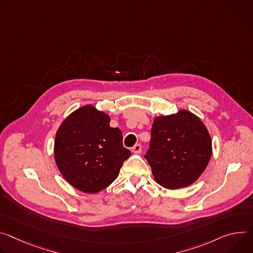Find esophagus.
<instances>
[{"label":"esophagus","instance_id":"esophagus-1","mask_svg":"<svg viewBox=\"0 0 253 253\" xmlns=\"http://www.w3.org/2000/svg\"><path fill=\"white\" fill-rule=\"evenodd\" d=\"M141 150H142L141 144H136V145H134V146L132 147V152H133V153H140Z\"/></svg>","mask_w":253,"mask_h":253}]
</instances>
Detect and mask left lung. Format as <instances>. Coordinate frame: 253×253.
I'll use <instances>...</instances> for the list:
<instances>
[{"label": "left lung", "mask_w": 253, "mask_h": 253, "mask_svg": "<svg viewBox=\"0 0 253 253\" xmlns=\"http://www.w3.org/2000/svg\"><path fill=\"white\" fill-rule=\"evenodd\" d=\"M211 155L210 134L196 115L181 110L154 119L145 158L160 186L175 190L192 185Z\"/></svg>", "instance_id": "8db88e82"}]
</instances>
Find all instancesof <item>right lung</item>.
<instances>
[{
  "mask_svg": "<svg viewBox=\"0 0 253 253\" xmlns=\"http://www.w3.org/2000/svg\"><path fill=\"white\" fill-rule=\"evenodd\" d=\"M119 128L93 106L72 113L59 126L54 141L55 163L63 177L76 189L95 194L117 178L130 156Z\"/></svg>",
  "mask_w": 253,
  "mask_h": 253,
  "instance_id": "right-lung-1",
  "label": "right lung"
}]
</instances>
